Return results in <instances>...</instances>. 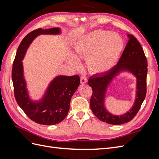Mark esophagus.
I'll return each mask as SVG.
<instances>
[{
	"label": "esophagus",
	"mask_w": 159,
	"mask_h": 159,
	"mask_svg": "<svg viewBox=\"0 0 159 159\" xmlns=\"http://www.w3.org/2000/svg\"><path fill=\"white\" fill-rule=\"evenodd\" d=\"M87 80H88L87 78H86V76H85V75L81 76L80 78V81H81V84H84L87 83Z\"/></svg>",
	"instance_id": "obj_1"
}]
</instances>
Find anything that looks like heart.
I'll list each match as a JSON object with an SVG mask.
<instances>
[{"instance_id": "obj_1", "label": "heart", "mask_w": 159, "mask_h": 159, "mask_svg": "<svg viewBox=\"0 0 159 159\" xmlns=\"http://www.w3.org/2000/svg\"><path fill=\"white\" fill-rule=\"evenodd\" d=\"M124 48L123 38L107 30L90 32L74 46L75 55L85 58L88 70L93 74H103L117 64ZM70 61L77 64L75 57L71 55Z\"/></svg>"}]
</instances>
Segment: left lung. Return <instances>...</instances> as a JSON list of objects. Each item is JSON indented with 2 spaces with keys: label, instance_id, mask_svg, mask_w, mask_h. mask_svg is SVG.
I'll list each match as a JSON object with an SVG mask.
<instances>
[{
  "label": "left lung",
  "instance_id": "8db88e82",
  "mask_svg": "<svg viewBox=\"0 0 159 159\" xmlns=\"http://www.w3.org/2000/svg\"><path fill=\"white\" fill-rule=\"evenodd\" d=\"M129 41L117 64L106 73L95 75L88 80L92 88L90 99L91 111L100 121L111 125L127 123L135 117L145 98L147 93V60L143 48L136 38L128 34ZM128 70L137 78V96L133 107L123 116H114L108 112L104 106L107 88L110 81L121 71Z\"/></svg>",
  "mask_w": 159,
  "mask_h": 159
}]
</instances>
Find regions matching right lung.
I'll return each mask as SVG.
<instances>
[{
    "instance_id": "1",
    "label": "right lung",
    "mask_w": 159,
    "mask_h": 159,
    "mask_svg": "<svg viewBox=\"0 0 159 159\" xmlns=\"http://www.w3.org/2000/svg\"><path fill=\"white\" fill-rule=\"evenodd\" d=\"M60 33V28H52L46 30L38 28L28 34L18 48L12 69L14 93L17 103L33 121L44 125L59 123L66 118L72 95L80 84V78L79 75L57 76L50 83L42 99L39 102H33L26 89L22 60L36 36Z\"/></svg>"
}]
</instances>
